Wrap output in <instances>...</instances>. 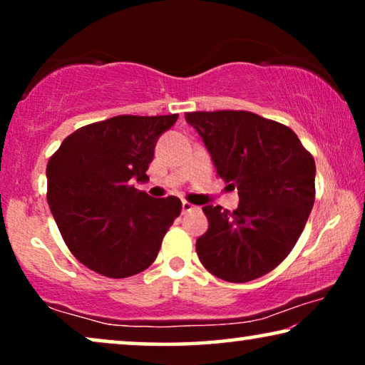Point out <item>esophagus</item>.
Wrapping results in <instances>:
<instances>
[{"instance_id": "esophagus-1", "label": "esophagus", "mask_w": 365, "mask_h": 365, "mask_svg": "<svg viewBox=\"0 0 365 365\" xmlns=\"http://www.w3.org/2000/svg\"><path fill=\"white\" fill-rule=\"evenodd\" d=\"M192 209H196V206H194V204H191L189 201H182V211L184 212L192 211Z\"/></svg>"}]
</instances>
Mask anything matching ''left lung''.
Here are the masks:
<instances>
[{"label":"left lung","instance_id":"obj_1","mask_svg":"<svg viewBox=\"0 0 365 365\" xmlns=\"http://www.w3.org/2000/svg\"><path fill=\"white\" fill-rule=\"evenodd\" d=\"M217 176L239 191L232 212L204 206L209 229L196 242L212 276L247 282L276 269L304 231L316 199V163L296 133L251 111H194Z\"/></svg>","mask_w":365,"mask_h":365}]
</instances>
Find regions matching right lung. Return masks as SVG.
<instances>
[{
    "mask_svg": "<svg viewBox=\"0 0 365 365\" xmlns=\"http://www.w3.org/2000/svg\"><path fill=\"white\" fill-rule=\"evenodd\" d=\"M176 121L178 114H121L76 129L49 158V209L83 266L123 279L154 262L182 204L176 196L149 197L131 181L149 179L158 138Z\"/></svg>",
    "mask_w": 365,
    "mask_h": 365,
    "instance_id": "right-lung-1",
    "label": "right lung"
}]
</instances>
